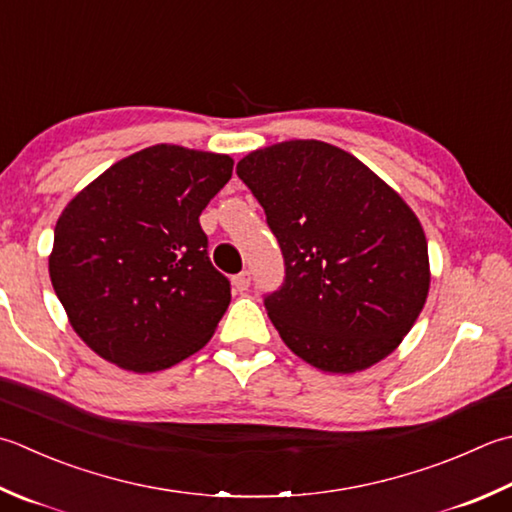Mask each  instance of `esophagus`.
<instances>
[{
    "instance_id": "obj_1",
    "label": "esophagus",
    "mask_w": 512,
    "mask_h": 512,
    "mask_svg": "<svg viewBox=\"0 0 512 512\" xmlns=\"http://www.w3.org/2000/svg\"><path fill=\"white\" fill-rule=\"evenodd\" d=\"M250 286V273L248 270H242V273L233 277V288L237 290V293H244V290H248Z\"/></svg>"
}]
</instances>
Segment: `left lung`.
<instances>
[{"label": "left lung", "instance_id": "left-lung-1", "mask_svg": "<svg viewBox=\"0 0 512 512\" xmlns=\"http://www.w3.org/2000/svg\"><path fill=\"white\" fill-rule=\"evenodd\" d=\"M237 175L264 208L284 282L270 322L304 362L355 373L393 353L428 295V244L413 210L346 150L295 139L246 155Z\"/></svg>", "mask_w": 512, "mask_h": 512}]
</instances>
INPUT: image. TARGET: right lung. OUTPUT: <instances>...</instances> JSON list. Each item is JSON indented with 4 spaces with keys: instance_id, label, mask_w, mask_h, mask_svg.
<instances>
[{
    "instance_id": "right-lung-1",
    "label": "right lung",
    "mask_w": 512,
    "mask_h": 512,
    "mask_svg": "<svg viewBox=\"0 0 512 512\" xmlns=\"http://www.w3.org/2000/svg\"><path fill=\"white\" fill-rule=\"evenodd\" d=\"M233 175L228 155L157 144L70 202L55 226L50 282L84 342L155 373L197 353L230 304L199 215Z\"/></svg>"
}]
</instances>
